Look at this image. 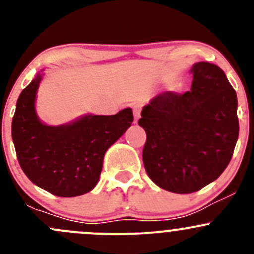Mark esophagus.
Returning a JSON list of instances; mask_svg holds the SVG:
<instances>
[{"mask_svg":"<svg viewBox=\"0 0 254 254\" xmlns=\"http://www.w3.org/2000/svg\"><path fill=\"white\" fill-rule=\"evenodd\" d=\"M132 113H134L135 123H137V120L140 119V112H141V108H140L139 104H132Z\"/></svg>","mask_w":254,"mask_h":254,"instance_id":"esophagus-1","label":"esophagus"}]
</instances>
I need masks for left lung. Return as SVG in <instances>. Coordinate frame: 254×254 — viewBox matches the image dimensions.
Instances as JSON below:
<instances>
[{
    "label": "left lung",
    "instance_id": "left-lung-1",
    "mask_svg": "<svg viewBox=\"0 0 254 254\" xmlns=\"http://www.w3.org/2000/svg\"><path fill=\"white\" fill-rule=\"evenodd\" d=\"M190 92L168 91L143 107L142 161L162 189L188 194L219 178L238 139L237 96L224 71L210 63L191 67Z\"/></svg>",
    "mask_w": 254,
    "mask_h": 254
}]
</instances>
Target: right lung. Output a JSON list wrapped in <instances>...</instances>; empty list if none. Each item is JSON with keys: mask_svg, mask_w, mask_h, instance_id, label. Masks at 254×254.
<instances>
[{"mask_svg": "<svg viewBox=\"0 0 254 254\" xmlns=\"http://www.w3.org/2000/svg\"><path fill=\"white\" fill-rule=\"evenodd\" d=\"M42 77L19 94L12 119L18 162L34 184L58 196H77L96 187L109 146L131 125L132 111L115 115H87L63 127L42 124L34 102Z\"/></svg>", "mask_w": 254, "mask_h": 254, "instance_id": "1", "label": "right lung"}]
</instances>
